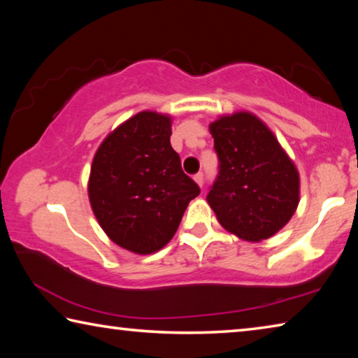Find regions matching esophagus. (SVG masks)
I'll return each instance as SVG.
<instances>
[{"instance_id": "obj_1", "label": "esophagus", "mask_w": 358, "mask_h": 358, "mask_svg": "<svg viewBox=\"0 0 358 358\" xmlns=\"http://www.w3.org/2000/svg\"><path fill=\"white\" fill-rule=\"evenodd\" d=\"M194 181H196V183L202 187L203 186V173L199 172V173L194 175Z\"/></svg>"}]
</instances>
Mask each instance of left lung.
<instances>
[{"instance_id":"8db88e82","label":"left lung","mask_w":358,"mask_h":358,"mask_svg":"<svg viewBox=\"0 0 358 358\" xmlns=\"http://www.w3.org/2000/svg\"><path fill=\"white\" fill-rule=\"evenodd\" d=\"M220 172L207 201L221 226L246 241L266 240L294 216L300 177L262 120L250 112L210 124Z\"/></svg>"}]
</instances>
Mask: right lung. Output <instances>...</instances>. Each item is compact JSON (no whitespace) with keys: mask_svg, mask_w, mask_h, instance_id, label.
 Instances as JSON below:
<instances>
[{"mask_svg":"<svg viewBox=\"0 0 358 358\" xmlns=\"http://www.w3.org/2000/svg\"><path fill=\"white\" fill-rule=\"evenodd\" d=\"M171 136L169 115L143 110L110 132L93 157L88 180L93 213L107 237L131 252L164 248L187 203L201 194L181 171Z\"/></svg>","mask_w":358,"mask_h":358,"instance_id":"add662e5","label":"right lung"}]
</instances>
